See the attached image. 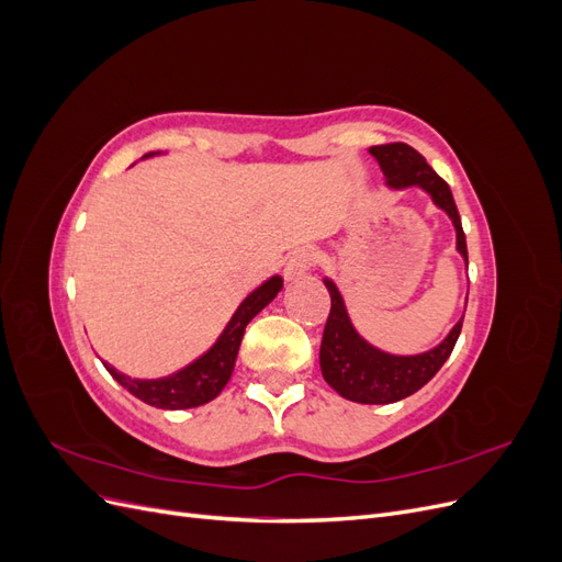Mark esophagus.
<instances>
[{"label": "esophagus", "mask_w": 562, "mask_h": 562, "mask_svg": "<svg viewBox=\"0 0 562 562\" xmlns=\"http://www.w3.org/2000/svg\"><path fill=\"white\" fill-rule=\"evenodd\" d=\"M314 262H316L314 252H312V250H307V248H300V250H295V252L291 255V258H288L285 269H283V274H285V279H288V281L300 279V277L307 274V271L314 267Z\"/></svg>", "instance_id": "34e87169"}]
</instances>
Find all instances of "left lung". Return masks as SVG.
<instances>
[{
    "mask_svg": "<svg viewBox=\"0 0 562 562\" xmlns=\"http://www.w3.org/2000/svg\"><path fill=\"white\" fill-rule=\"evenodd\" d=\"M370 155L378 159L391 190H405V187L417 184L424 192L431 194L436 206L450 215L457 232V250L469 262L467 236L450 187L427 164V159L405 143L375 145L370 147ZM326 288L330 293V314L321 339V372L323 380L347 401L384 405L415 394L448 361V356L457 345V337L462 333V321H457L450 335L431 351L417 356L384 353L370 347L353 330L345 300L330 279H326Z\"/></svg>",
    "mask_w": 562,
    "mask_h": 562,
    "instance_id": "obj_1",
    "label": "left lung"
}]
</instances>
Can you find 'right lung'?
I'll use <instances>...</instances> for the list:
<instances>
[{
    "instance_id": "obj_1",
    "label": "right lung",
    "mask_w": 562,
    "mask_h": 562,
    "mask_svg": "<svg viewBox=\"0 0 562 562\" xmlns=\"http://www.w3.org/2000/svg\"><path fill=\"white\" fill-rule=\"evenodd\" d=\"M149 157V155H147ZM283 288L281 277H271L239 304V310L229 318L227 328L217 337V342L190 366L159 380H131L124 372L114 370L105 363L110 375L128 389L135 398L147 405L161 407V411H184V407H196L213 401L232 378L236 363V353L241 347V337L246 326L255 314H260L267 304L279 295Z\"/></svg>"
}]
</instances>
